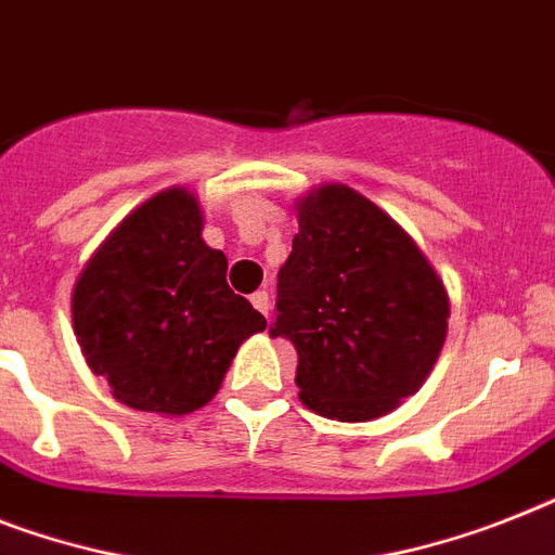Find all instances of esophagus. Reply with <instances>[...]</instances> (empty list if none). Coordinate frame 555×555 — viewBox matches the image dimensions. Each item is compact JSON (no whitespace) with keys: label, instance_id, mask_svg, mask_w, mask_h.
Returning a JSON list of instances; mask_svg holds the SVG:
<instances>
[{"label":"esophagus","instance_id":"1","mask_svg":"<svg viewBox=\"0 0 555 555\" xmlns=\"http://www.w3.org/2000/svg\"><path fill=\"white\" fill-rule=\"evenodd\" d=\"M251 306L263 314V318H269V311H272V300H269V292L267 288H260V292H255V295L249 297Z\"/></svg>","mask_w":555,"mask_h":555}]
</instances>
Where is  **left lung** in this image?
Here are the masks:
<instances>
[{
  "label": "left lung",
  "mask_w": 555,
  "mask_h": 555,
  "mask_svg": "<svg viewBox=\"0 0 555 555\" xmlns=\"http://www.w3.org/2000/svg\"><path fill=\"white\" fill-rule=\"evenodd\" d=\"M278 272L272 337L297 351L311 411L360 423L414 393L446 343L448 295L431 263L379 206L349 186L300 204Z\"/></svg>",
  "instance_id": "left-lung-1"
}]
</instances>
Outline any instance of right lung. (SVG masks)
Here are the masks:
<instances>
[{
    "label": "right lung",
    "instance_id": "right-lung-1",
    "mask_svg": "<svg viewBox=\"0 0 555 555\" xmlns=\"http://www.w3.org/2000/svg\"><path fill=\"white\" fill-rule=\"evenodd\" d=\"M186 190L158 192L95 251L73 288V328L93 374L135 411L190 414L221 388L237 346L267 328L227 283Z\"/></svg>",
    "mask_w": 555,
    "mask_h": 555
}]
</instances>
